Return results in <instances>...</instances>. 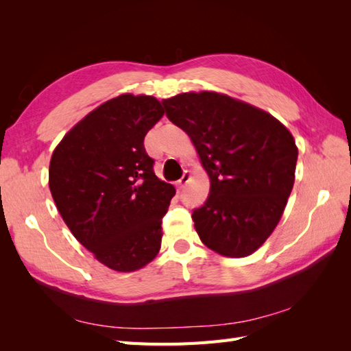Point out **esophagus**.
<instances>
[{"label":"esophagus","mask_w":351,"mask_h":351,"mask_svg":"<svg viewBox=\"0 0 351 351\" xmlns=\"http://www.w3.org/2000/svg\"><path fill=\"white\" fill-rule=\"evenodd\" d=\"M190 181H191V173H190V171H185L181 180L178 181V189L182 190V189L185 187V185H187Z\"/></svg>","instance_id":"34e87169"}]
</instances>
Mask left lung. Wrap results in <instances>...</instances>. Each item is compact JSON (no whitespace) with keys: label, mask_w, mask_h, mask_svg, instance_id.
Masks as SVG:
<instances>
[{"label":"left lung","mask_w":351,"mask_h":351,"mask_svg":"<svg viewBox=\"0 0 351 351\" xmlns=\"http://www.w3.org/2000/svg\"><path fill=\"white\" fill-rule=\"evenodd\" d=\"M162 104L210 176V196L191 215L199 238L221 256L252 255L278 226L293 190L299 155L293 134L267 111L225 93L185 92Z\"/></svg>","instance_id":"1"}]
</instances>
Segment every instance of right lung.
Masks as SVG:
<instances>
[{"label": "right lung", "mask_w": 351, "mask_h": 351, "mask_svg": "<svg viewBox=\"0 0 351 351\" xmlns=\"http://www.w3.org/2000/svg\"><path fill=\"white\" fill-rule=\"evenodd\" d=\"M162 114L154 96L119 95L73 125L51 156L58 213L111 270H140L161 249V219L176 190L154 173L143 140Z\"/></svg>", "instance_id": "obj_1"}]
</instances>
